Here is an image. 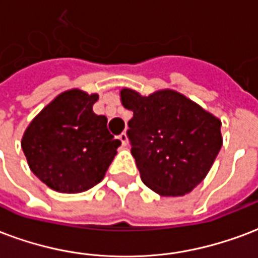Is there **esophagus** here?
Masks as SVG:
<instances>
[{
	"mask_svg": "<svg viewBox=\"0 0 258 258\" xmlns=\"http://www.w3.org/2000/svg\"><path fill=\"white\" fill-rule=\"evenodd\" d=\"M119 139H120V142H121V145H123V146H127V145H128V137H127V134H125V133L120 134Z\"/></svg>",
	"mask_w": 258,
	"mask_h": 258,
	"instance_id": "obj_1",
	"label": "esophagus"
}]
</instances>
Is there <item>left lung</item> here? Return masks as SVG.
Instances as JSON below:
<instances>
[{"label": "left lung", "instance_id": "1", "mask_svg": "<svg viewBox=\"0 0 258 258\" xmlns=\"http://www.w3.org/2000/svg\"><path fill=\"white\" fill-rule=\"evenodd\" d=\"M120 97L134 112L127 137L142 182L163 197L197 187L223 145L220 120L173 90L144 97L123 89Z\"/></svg>", "mask_w": 258, "mask_h": 258}]
</instances>
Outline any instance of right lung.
I'll list each match as a JSON object with an SVG mask.
<instances>
[{
    "instance_id": "add662e5",
    "label": "right lung",
    "mask_w": 258,
    "mask_h": 258,
    "mask_svg": "<svg viewBox=\"0 0 258 258\" xmlns=\"http://www.w3.org/2000/svg\"><path fill=\"white\" fill-rule=\"evenodd\" d=\"M98 94L72 89L57 95L35 116L22 139L31 171L58 192H82L100 183L120 146L93 112Z\"/></svg>"
}]
</instances>
